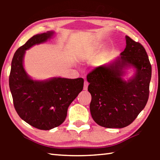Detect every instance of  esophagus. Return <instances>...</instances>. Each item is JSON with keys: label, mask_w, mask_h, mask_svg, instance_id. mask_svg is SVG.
I'll list each match as a JSON object with an SVG mask.
<instances>
[{"label": "esophagus", "mask_w": 160, "mask_h": 160, "mask_svg": "<svg viewBox=\"0 0 160 160\" xmlns=\"http://www.w3.org/2000/svg\"><path fill=\"white\" fill-rule=\"evenodd\" d=\"M88 85H89V83L88 81H85V82H84V90H88Z\"/></svg>", "instance_id": "1"}]
</instances>
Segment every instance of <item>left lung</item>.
I'll use <instances>...</instances> for the list:
<instances>
[{
    "mask_svg": "<svg viewBox=\"0 0 160 160\" xmlns=\"http://www.w3.org/2000/svg\"><path fill=\"white\" fill-rule=\"evenodd\" d=\"M126 47L121 57L108 66L97 67L87 80L92 96L90 109L94 121L104 128H121L133 122L149 98L152 66L143 46L126 36ZM137 69L135 77L126 82L122 70Z\"/></svg>",
    "mask_w": 160,
    "mask_h": 160,
    "instance_id": "obj_1",
    "label": "left lung"
}]
</instances>
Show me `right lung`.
I'll use <instances>...</instances> for the list:
<instances>
[{"instance_id":"right-lung-1","label":"right lung","mask_w":160,"mask_h":160,"mask_svg":"<svg viewBox=\"0 0 160 160\" xmlns=\"http://www.w3.org/2000/svg\"><path fill=\"white\" fill-rule=\"evenodd\" d=\"M52 32L37 34L15 51L9 76L13 104L19 116L29 125L40 130L60 126L66 118L68 108L83 89L84 80L53 78L40 82L27 75L23 67L25 50L44 42Z\"/></svg>"}]
</instances>
